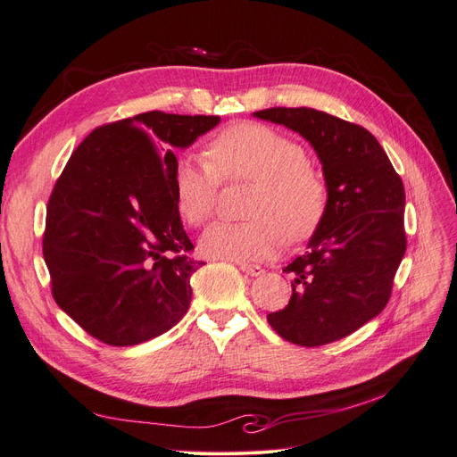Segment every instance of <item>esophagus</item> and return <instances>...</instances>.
Wrapping results in <instances>:
<instances>
[{
    "mask_svg": "<svg viewBox=\"0 0 457 457\" xmlns=\"http://www.w3.org/2000/svg\"><path fill=\"white\" fill-rule=\"evenodd\" d=\"M238 267H240V270H242V272L250 274V276H259V274L262 272V269H261V267H257V265H250V262H238Z\"/></svg>",
    "mask_w": 457,
    "mask_h": 457,
    "instance_id": "34e87169",
    "label": "esophagus"
}]
</instances>
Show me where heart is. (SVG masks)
Listing matches in <instances>:
<instances>
[{
  "instance_id": "obj_1",
  "label": "heart",
  "mask_w": 457,
  "mask_h": 457,
  "mask_svg": "<svg viewBox=\"0 0 457 457\" xmlns=\"http://www.w3.org/2000/svg\"><path fill=\"white\" fill-rule=\"evenodd\" d=\"M207 156L185 154L173 170L177 210L202 227L217 205L220 179L255 181L247 198L245 223H215L204 232L200 252L223 261H261L284 244L307 240L328 210L324 175L307 163L301 143L282 131L240 121L220 131Z\"/></svg>"
}]
</instances>
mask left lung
<instances>
[{
  "instance_id": "8db88e82",
  "label": "left lung",
  "mask_w": 457,
  "mask_h": 457,
  "mask_svg": "<svg viewBox=\"0 0 457 457\" xmlns=\"http://www.w3.org/2000/svg\"><path fill=\"white\" fill-rule=\"evenodd\" d=\"M255 118L280 123L311 143L328 185V210L307 252L284 269L292 299L267 314L272 329L301 347L351 336L391 297L406 253L403 179L368 129L314 108H267Z\"/></svg>"
}]
</instances>
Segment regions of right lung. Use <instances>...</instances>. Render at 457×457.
Returning a JSON list of instances; mask_svg holds the SVG:
<instances>
[{"label": "right lung", "mask_w": 457, "mask_h": 457, "mask_svg": "<svg viewBox=\"0 0 457 457\" xmlns=\"http://www.w3.org/2000/svg\"><path fill=\"white\" fill-rule=\"evenodd\" d=\"M219 116L152 110L106 123L72 152L47 204L44 257L57 305L89 336L131 347L187 314L190 276L204 261L181 223L175 148Z\"/></svg>", "instance_id": "obj_1"}]
</instances>
